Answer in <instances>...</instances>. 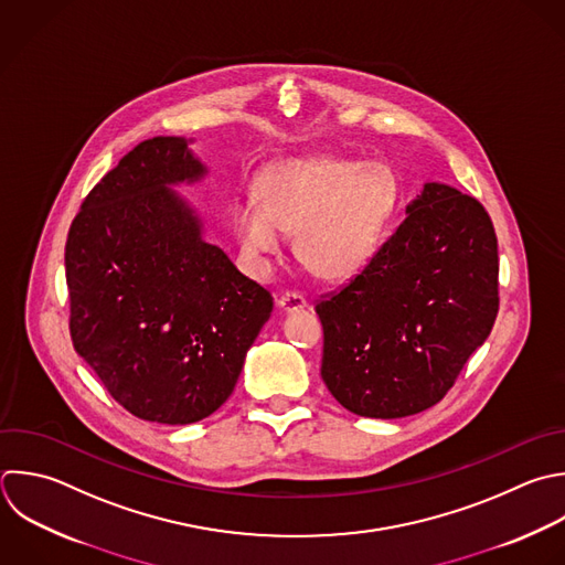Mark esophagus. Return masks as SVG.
Masks as SVG:
<instances>
[{"mask_svg":"<svg viewBox=\"0 0 565 565\" xmlns=\"http://www.w3.org/2000/svg\"><path fill=\"white\" fill-rule=\"evenodd\" d=\"M278 307H280L282 311H298V309H305V307H307V298H305L300 291H287V294L280 296Z\"/></svg>","mask_w":565,"mask_h":565,"instance_id":"esophagus-1","label":"esophagus"}]
</instances>
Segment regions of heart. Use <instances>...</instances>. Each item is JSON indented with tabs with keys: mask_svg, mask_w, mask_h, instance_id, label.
Returning <instances> with one entry per match:
<instances>
[{
	"mask_svg": "<svg viewBox=\"0 0 565 565\" xmlns=\"http://www.w3.org/2000/svg\"><path fill=\"white\" fill-rule=\"evenodd\" d=\"M397 196L393 170L380 161L338 157L287 159L258 181V201L234 207L245 254H274L280 232L296 234V256L313 276L342 280L371 258Z\"/></svg>",
	"mask_w": 565,
	"mask_h": 565,
	"instance_id": "obj_1",
	"label": "heart"
}]
</instances>
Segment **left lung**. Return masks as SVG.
Segmentation results:
<instances>
[{
  "instance_id": "obj_1",
  "label": "left lung",
  "mask_w": 565,
  "mask_h": 565,
  "mask_svg": "<svg viewBox=\"0 0 565 565\" xmlns=\"http://www.w3.org/2000/svg\"><path fill=\"white\" fill-rule=\"evenodd\" d=\"M406 218L340 289L322 294L320 375L362 417L437 404L499 311L497 234L483 205L426 183Z\"/></svg>"
}]
</instances>
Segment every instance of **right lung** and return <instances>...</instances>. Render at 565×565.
<instances>
[{
  "instance_id": "right-lung-1",
  "label": "right lung",
  "mask_w": 565,
  "mask_h": 565,
  "mask_svg": "<svg viewBox=\"0 0 565 565\" xmlns=\"http://www.w3.org/2000/svg\"><path fill=\"white\" fill-rule=\"evenodd\" d=\"M203 174L183 139H146L88 192L66 241L73 347L148 422L212 415L274 309L168 190Z\"/></svg>"
}]
</instances>
